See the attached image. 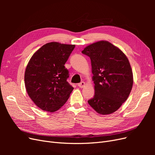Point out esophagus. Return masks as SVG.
<instances>
[{
    "instance_id": "1",
    "label": "esophagus",
    "mask_w": 155,
    "mask_h": 155,
    "mask_svg": "<svg viewBox=\"0 0 155 155\" xmlns=\"http://www.w3.org/2000/svg\"><path fill=\"white\" fill-rule=\"evenodd\" d=\"M85 86V82L81 81V83H78V87H79V88H83Z\"/></svg>"
}]
</instances>
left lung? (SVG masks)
I'll return each instance as SVG.
<instances>
[{"mask_svg": "<svg viewBox=\"0 0 155 155\" xmlns=\"http://www.w3.org/2000/svg\"><path fill=\"white\" fill-rule=\"evenodd\" d=\"M91 61L94 96L88 104L98 114L118 110L127 99L133 85L129 59L120 48L107 41L88 45L81 51Z\"/></svg>", "mask_w": 155, "mask_h": 155, "instance_id": "left-lung-1", "label": "left lung"}]
</instances>
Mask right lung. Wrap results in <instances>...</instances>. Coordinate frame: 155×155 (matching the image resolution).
<instances>
[{"label":"right lung","mask_w":155,"mask_h":155,"mask_svg":"<svg viewBox=\"0 0 155 155\" xmlns=\"http://www.w3.org/2000/svg\"><path fill=\"white\" fill-rule=\"evenodd\" d=\"M74 45L51 42L41 47L28 63L25 83L28 94L41 109L54 112L67 102L74 88L64 67Z\"/></svg>","instance_id":"1"}]
</instances>
